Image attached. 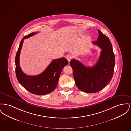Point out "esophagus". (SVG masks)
<instances>
[{"label": "esophagus", "mask_w": 131, "mask_h": 131, "mask_svg": "<svg viewBox=\"0 0 131 131\" xmlns=\"http://www.w3.org/2000/svg\"><path fill=\"white\" fill-rule=\"evenodd\" d=\"M66 58L67 59V60L69 62L70 61V60H71V59L72 58V55L71 54H68L67 55H66Z\"/></svg>", "instance_id": "34e87169"}]
</instances>
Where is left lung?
Segmentation results:
<instances>
[{
  "label": "left lung",
  "mask_w": 131,
  "mask_h": 131,
  "mask_svg": "<svg viewBox=\"0 0 131 131\" xmlns=\"http://www.w3.org/2000/svg\"><path fill=\"white\" fill-rule=\"evenodd\" d=\"M98 39L92 42L101 49L95 65L86 67L75 59L70 62L78 88L87 93L98 92L105 88L112 78L114 70L115 59L111 42L101 31L98 30Z\"/></svg>",
  "instance_id": "obj_1"
}]
</instances>
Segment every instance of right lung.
I'll list each match as a JSON object with an SVG mask.
<instances>
[{
  "label": "right lung",
  "mask_w": 131,
  "mask_h": 131,
  "mask_svg": "<svg viewBox=\"0 0 131 131\" xmlns=\"http://www.w3.org/2000/svg\"><path fill=\"white\" fill-rule=\"evenodd\" d=\"M37 33L31 32L24 37L21 41L15 57L16 75L19 83L28 92L32 94L43 95L53 91L56 88L63 68L68 64L65 58L53 60L42 73L36 76L25 74L20 66L19 57L24 40Z\"/></svg>",
  "instance_id": "obj_1"
}]
</instances>
